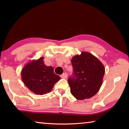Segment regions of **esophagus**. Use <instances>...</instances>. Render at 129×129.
Listing matches in <instances>:
<instances>
[{
	"mask_svg": "<svg viewBox=\"0 0 129 129\" xmlns=\"http://www.w3.org/2000/svg\"><path fill=\"white\" fill-rule=\"evenodd\" d=\"M60 77H61V78H66L67 77V74L66 73H63L60 76Z\"/></svg>",
	"mask_w": 129,
	"mask_h": 129,
	"instance_id": "1",
	"label": "esophagus"
}]
</instances>
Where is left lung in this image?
Here are the masks:
<instances>
[{
  "mask_svg": "<svg viewBox=\"0 0 129 129\" xmlns=\"http://www.w3.org/2000/svg\"><path fill=\"white\" fill-rule=\"evenodd\" d=\"M71 61L73 73L68 80L71 94L79 100L90 99L102 85L103 64L93 54L85 52L74 56Z\"/></svg>",
  "mask_w": 129,
  "mask_h": 129,
  "instance_id": "8db88e82",
  "label": "left lung"
}]
</instances>
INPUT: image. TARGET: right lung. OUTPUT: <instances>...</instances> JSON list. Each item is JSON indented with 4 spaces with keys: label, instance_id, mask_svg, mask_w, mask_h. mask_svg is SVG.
Here are the masks:
<instances>
[{
    "label": "right lung",
    "instance_id": "right-lung-1",
    "mask_svg": "<svg viewBox=\"0 0 129 129\" xmlns=\"http://www.w3.org/2000/svg\"><path fill=\"white\" fill-rule=\"evenodd\" d=\"M43 57L32 61L23 68L21 78L25 85L36 94L43 95L49 93L54 85L60 80L52 67H47Z\"/></svg>",
    "mask_w": 129,
    "mask_h": 129
}]
</instances>
